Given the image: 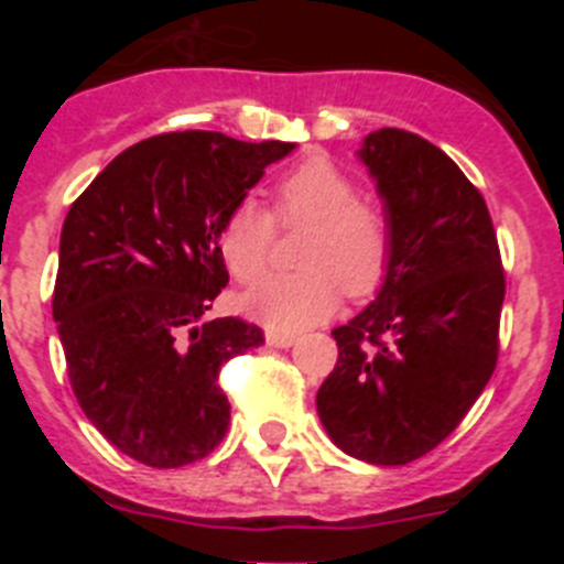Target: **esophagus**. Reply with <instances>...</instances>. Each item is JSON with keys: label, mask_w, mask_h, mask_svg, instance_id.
I'll use <instances>...</instances> for the list:
<instances>
[{"label": "esophagus", "mask_w": 564, "mask_h": 564, "mask_svg": "<svg viewBox=\"0 0 564 564\" xmlns=\"http://www.w3.org/2000/svg\"><path fill=\"white\" fill-rule=\"evenodd\" d=\"M265 341H268V347H279V350H288V347H293V341H296V336H291V333L268 330V333H265Z\"/></svg>", "instance_id": "34e87169"}]
</instances>
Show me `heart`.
I'll return each instance as SVG.
<instances>
[{"instance_id":"1","label":"heart","mask_w":564,"mask_h":564,"mask_svg":"<svg viewBox=\"0 0 564 564\" xmlns=\"http://www.w3.org/2000/svg\"><path fill=\"white\" fill-rule=\"evenodd\" d=\"M279 226H307L299 265L291 276H265L239 299L242 311L276 333H299L325 322L338 305V285L367 296L381 285L390 262V223L381 206L358 197V186L325 158L299 163L273 186ZM217 248L239 282H253L268 268L273 220L257 203L228 212Z\"/></svg>"}]
</instances>
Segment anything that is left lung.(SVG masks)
<instances>
[{"label": "left lung", "mask_w": 564, "mask_h": 564, "mask_svg": "<svg viewBox=\"0 0 564 564\" xmlns=\"http://www.w3.org/2000/svg\"><path fill=\"white\" fill-rule=\"evenodd\" d=\"M358 158L390 223V262L370 305L336 327L318 387L327 435L350 457L403 466L457 430L486 390L506 296L486 200L421 134L378 129Z\"/></svg>", "instance_id": "obj_1"}]
</instances>
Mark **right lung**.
<instances>
[{
  "mask_svg": "<svg viewBox=\"0 0 564 564\" xmlns=\"http://www.w3.org/2000/svg\"><path fill=\"white\" fill-rule=\"evenodd\" d=\"M296 143L166 132L121 152L67 212L53 318L78 406L132 460L177 468L226 437L220 367L265 341L212 318L228 285L217 234Z\"/></svg>",
  "mask_w": 564,
  "mask_h": 564,
  "instance_id": "obj_1",
  "label": "right lung"
}]
</instances>
